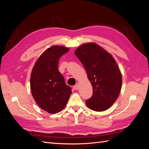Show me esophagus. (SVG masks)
Returning a JSON list of instances; mask_svg holds the SVG:
<instances>
[{
  "label": "esophagus",
  "instance_id": "1",
  "mask_svg": "<svg viewBox=\"0 0 149 149\" xmlns=\"http://www.w3.org/2000/svg\"><path fill=\"white\" fill-rule=\"evenodd\" d=\"M73 88H74V89H75V90H78V88H79V85H78V84H76L74 86H73Z\"/></svg>",
  "mask_w": 149,
  "mask_h": 149
}]
</instances>
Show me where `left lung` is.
<instances>
[{
	"label": "left lung",
	"instance_id": "8db88e82",
	"mask_svg": "<svg viewBox=\"0 0 149 149\" xmlns=\"http://www.w3.org/2000/svg\"><path fill=\"white\" fill-rule=\"evenodd\" d=\"M93 86V96L86 101L93 111L107 110L118 99L122 86L119 68L111 54L98 45L88 43L76 49Z\"/></svg>",
	"mask_w": 149,
	"mask_h": 149
}]
</instances>
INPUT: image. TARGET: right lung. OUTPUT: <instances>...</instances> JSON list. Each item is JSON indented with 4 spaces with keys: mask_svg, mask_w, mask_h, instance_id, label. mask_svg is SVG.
<instances>
[{
    "mask_svg": "<svg viewBox=\"0 0 149 149\" xmlns=\"http://www.w3.org/2000/svg\"><path fill=\"white\" fill-rule=\"evenodd\" d=\"M68 51V48L63 46L48 48L40 56L31 71V94L37 104L49 113L63 109L72 93L58 69L60 57Z\"/></svg>",
    "mask_w": 149,
    "mask_h": 149,
    "instance_id": "right-lung-1",
    "label": "right lung"
}]
</instances>
